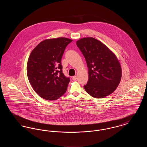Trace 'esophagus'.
I'll return each instance as SVG.
<instances>
[{
    "label": "esophagus",
    "instance_id": "obj_1",
    "mask_svg": "<svg viewBox=\"0 0 147 147\" xmlns=\"http://www.w3.org/2000/svg\"><path fill=\"white\" fill-rule=\"evenodd\" d=\"M77 76H73V77H72V79H73V80H77Z\"/></svg>",
    "mask_w": 147,
    "mask_h": 147
}]
</instances>
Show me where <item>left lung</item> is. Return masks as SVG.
Segmentation results:
<instances>
[{"label": "left lung", "mask_w": 147, "mask_h": 147, "mask_svg": "<svg viewBox=\"0 0 147 147\" xmlns=\"http://www.w3.org/2000/svg\"><path fill=\"white\" fill-rule=\"evenodd\" d=\"M89 70V80L84 89L93 98H101L111 94L118 86L122 70L116 56L104 44L92 37L77 41Z\"/></svg>", "instance_id": "8db88e82"}]
</instances>
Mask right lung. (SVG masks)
I'll return each mask as SVG.
<instances>
[{
  "instance_id": "add662e5",
  "label": "right lung",
  "mask_w": 147,
  "mask_h": 147,
  "mask_svg": "<svg viewBox=\"0 0 147 147\" xmlns=\"http://www.w3.org/2000/svg\"><path fill=\"white\" fill-rule=\"evenodd\" d=\"M71 40L59 37L40 42L31 52L27 64L28 80L35 92L47 100H56L67 91L70 78L62 71L61 59Z\"/></svg>"
}]
</instances>
